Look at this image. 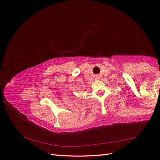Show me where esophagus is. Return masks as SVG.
<instances>
[{
    "mask_svg": "<svg viewBox=\"0 0 160 160\" xmlns=\"http://www.w3.org/2000/svg\"><path fill=\"white\" fill-rule=\"evenodd\" d=\"M96 78H97V79H100V77L99 76H98L96 77Z\"/></svg>",
    "mask_w": 160,
    "mask_h": 160,
    "instance_id": "obj_1",
    "label": "esophagus"
}]
</instances>
